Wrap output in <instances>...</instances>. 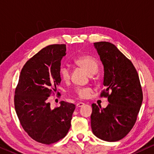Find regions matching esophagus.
Returning <instances> with one entry per match:
<instances>
[{
	"mask_svg": "<svg viewBox=\"0 0 154 154\" xmlns=\"http://www.w3.org/2000/svg\"><path fill=\"white\" fill-rule=\"evenodd\" d=\"M83 105H85V104H84L83 102H79V103H77L76 106L77 107H81V106H83Z\"/></svg>",
	"mask_w": 154,
	"mask_h": 154,
	"instance_id": "obj_1",
	"label": "esophagus"
}]
</instances>
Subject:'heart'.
Listing matches in <instances>:
<instances>
[{
  "label": "heart",
  "instance_id": "1",
  "mask_svg": "<svg viewBox=\"0 0 154 154\" xmlns=\"http://www.w3.org/2000/svg\"><path fill=\"white\" fill-rule=\"evenodd\" d=\"M74 63L85 69L90 75L95 74L99 68L97 60L90 56L81 57L75 59ZM60 74L62 79L65 82L69 81L70 79V72L66 67H62L60 69ZM92 89L90 88H78L75 89V93L80 98H87L90 95Z\"/></svg>",
  "mask_w": 154,
  "mask_h": 154
}]
</instances>
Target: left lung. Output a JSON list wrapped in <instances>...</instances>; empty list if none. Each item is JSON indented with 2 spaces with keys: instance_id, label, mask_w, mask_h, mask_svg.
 Returning <instances> with one entry per match:
<instances>
[{
  "instance_id": "left-lung-1",
  "label": "left lung",
  "mask_w": 154,
  "mask_h": 154,
  "mask_svg": "<svg viewBox=\"0 0 154 154\" xmlns=\"http://www.w3.org/2000/svg\"><path fill=\"white\" fill-rule=\"evenodd\" d=\"M94 47L104 66L103 85L106 88L101 95L107 97L109 104L104 109L92 104V130L101 140L116 142L135 123L143 100L142 87L131 61L113 44L97 42Z\"/></svg>"
}]
</instances>
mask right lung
<instances>
[{"label":"right lung","mask_w":154,"mask_h":154,"mask_svg":"<svg viewBox=\"0 0 154 154\" xmlns=\"http://www.w3.org/2000/svg\"><path fill=\"white\" fill-rule=\"evenodd\" d=\"M66 45L44 48L24 64L14 94V108L21 125L38 142L50 144L66 135L75 105L64 101L52 109L48 98L61 82V60ZM60 94V93H59Z\"/></svg>","instance_id":"add662e5"}]
</instances>
